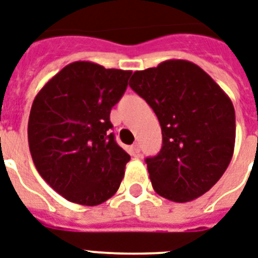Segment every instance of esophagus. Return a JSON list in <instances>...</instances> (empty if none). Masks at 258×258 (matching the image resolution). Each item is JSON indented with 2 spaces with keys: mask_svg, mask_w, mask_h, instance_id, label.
Returning a JSON list of instances; mask_svg holds the SVG:
<instances>
[{
  "mask_svg": "<svg viewBox=\"0 0 258 258\" xmlns=\"http://www.w3.org/2000/svg\"><path fill=\"white\" fill-rule=\"evenodd\" d=\"M133 153L134 154H139V153H141V145L138 142L133 145Z\"/></svg>",
  "mask_w": 258,
  "mask_h": 258,
  "instance_id": "obj_1",
  "label": "esophagus"
}]
</instances>
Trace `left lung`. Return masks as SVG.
Listing matches in <instances>:
<instances>
[{"mask_svg": "<svg viewBox=\"0 0 258 258\" xmlns=\"http://www.w3.org/2000/svg\"><path fill=\"white\" fill-rule=\"evenodd\" d=\"M130 86L153 108L162 130L160 153L146 158L155 192L185 203L211 189L233 158L235 112L229 96L182 59L135 72Z\"/></svg>", "mask_w": 258, "mask_h": 258, "instance_id": "obj_1", "label": "left lung"}]
</instances>
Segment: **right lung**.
<instances>
[{"label": "right lung", "mask_w": 258, "mask_h": 258, "mask_svg": "<svg viewBox=\"0 0 258 258\" xmlns=\"http://www.w3.org/2000/svg\"><path fill=\"white\" fill-rule=\"evenodd\" d=\"M130 76V70L78 60L55 74L33 100L28 120L33 164L72 203L97 206L120 186L130 155L109 133V113Z\"/></svg>", "instance_id": "right-lung-1"}]
</instances>
